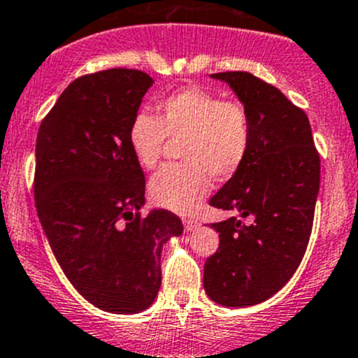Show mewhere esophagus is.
<instances>
[{
	"label": "esophagus",
	"instance_id": "obj_1",
	"mask_svg": "<svg viewBox=\"0 0 358 358\" xmlns=\"http://www.w3.org/2000/svg\"><path fill=\"white\" fill-rule=\"evenodd\" d=\"M183 227H185V231H194L195 228H199V223L195 220H183Z\"/></svg>",
	"mask_w": 358,
	"mask_h": 358
}]
</instances>
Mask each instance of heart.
Instances as JSON below:
<instances>
[{"mask_svg":"<svg viewBox=\"0 0 358 358\" xmlns=\"http://www.w3.org/2000/svg\"><path fill=\"white\" fill-rule=\"evenodd\" d=\"M157 116L141 113L129 130L131 154L142 168L159 163L166 135L182 138L183 164L166 166L149 183L150 199L178 214L194 213L209 194L213 176L228 180L245 161L250 145V122L236 101H221L202 87H187L164 97Z\"/></svg>","mask_w":358,"mask_h":358,"instance_id":"1","label":"heart"}]
</instances>
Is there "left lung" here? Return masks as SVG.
<instances>
[{
	"instance_id": "8db88e82",
	"label": "left lung",
	"mask_w": 358,
	"mask_h": 358,
	"mask_svg": "<svg viewBox=\"0 0 358 358\" xmlns=\"http://www.w3.org/2000/svg\"><path fill=\"white\" fill-rule=\"evenodd\" d=\"M245 108L250 145L238 171L209 201L213 208L252 216L214 223L220 247L204 266V289L224 307L271 299L302 262L310 238L321 161L307 115L281 90L248 71L213 73Z\"/></svg>"
}]
</instances>
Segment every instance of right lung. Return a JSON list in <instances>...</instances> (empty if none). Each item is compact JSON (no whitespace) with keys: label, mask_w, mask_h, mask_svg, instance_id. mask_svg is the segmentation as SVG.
<instances>
[{"label":"right lung","mask_w":358,"mask_h":358,"mask_svg":"<svg viewBox=\"0 0 358 358\" xmlns=\"http://www.w3.org/2000/svg\"><path fill=\"white\" fill-rule=\"evenodd\" d=\"M148 73L111 69L77 78L41 123L36 208L59 268L87 302L138 314L161 288V250L183 233L176 214L145 204V178L129 130Z\"/></svg>","instance_id":"right-lung-1"}]
</instances>
